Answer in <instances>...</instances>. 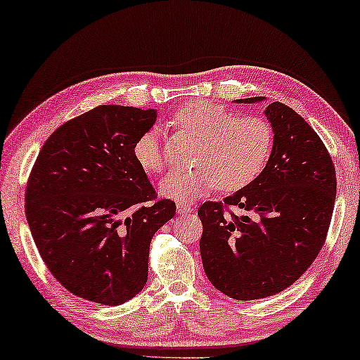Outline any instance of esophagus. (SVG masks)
I'll use <instances>...</instances> for the list:
<instances>
[{"instance_id":"1","label":"esophagus","mask_w":360,"mask_h":360,"mask_svg":"<svg viewBox=\"0 0 360 360\" xmlns=\"http://www.w3.org/2000/svg\"><path fill=\"white\" fill-rule=\"evenodd\" d=\"M193 210H194V209H193V205L186 204V202H179V204H176V214H179V215L191 214Z\"/></svg>"}]
</instances>
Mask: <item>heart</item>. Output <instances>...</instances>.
<instances>
[{
	"mask_svg": "<svg viewBox=\"0 0 360 360\" xmlns=\"http://www.w3.org/2000/svg\"><path fill=\"white\" fill-rule=\"evenodd\" d=\"M174 127L199 140L190 169H176L159 181V193L175 201H193L219 185L239 191L255 181L273 153L274 134L263 117L239 116L221 105L190 100L175 111ZM134 159L148 174H161L166 159L161 134L150 129L135 140Z\"/></svg>",
	"mask_w": 360,
	"mask_h": 360,
	"instance_id": "b5f03b06",
	"label": "heart"
}]
</instances>
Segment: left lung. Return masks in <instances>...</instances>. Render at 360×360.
<instances>
[{"label":"left lung","mask_w":360,"mask_h":360,"mask_svg":"<svg viewBox=\"0 0 360 360\" xmlns=\"http://www.w3.org/2000/svg\"><path fill=\"white\" fill-rule=\"evenodd\" d=\"M264 97L239 98L257 103ZM274 134L273 153L249 186L204 202L199 249L209 281L240 302L276 295L292 285L321 252L332 220L337 176L326 145L302 116L273 102L264 110ZM233 205L254 219L224 215Z\"/></svg>","instance_id":"8db88e82"}]
</instances>
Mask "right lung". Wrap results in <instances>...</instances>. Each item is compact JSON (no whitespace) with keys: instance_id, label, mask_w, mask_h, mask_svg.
Returning a JSON list of instances; mask_svg holds the SVG:
<instances>
[{"instance_id":"add662e5","label":"right lung","mask_w":360,"mask_h":360,"mask_svg":"<svg viewBox=\"0 0 360 360\" xmlns=\"http://www.w3.org/2000/svg\"><path fill=\"white\" fill-rule=\"evenodd\" d=\"M156 110L100 105L46 140L28 176L25 214L39 255L73 295L116 306L148 278L151 238L175 215L132 155ZM152 204L150 205L149 202Z\"/></svg>"}]
</instances>
